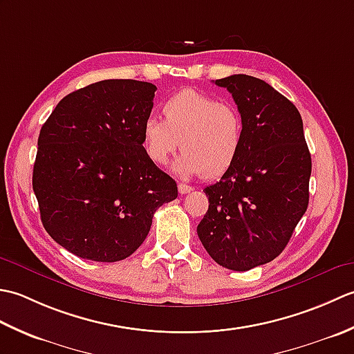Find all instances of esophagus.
<instances>
[{
	"mask_svg": "<svg viewBox=\"0 0 354 354\" xmlns=\"http://www.w3.org/2000/svg\"><path fill=\"white\" fill-rule=\"evenodd\" d=\"M178 190L181 194H187V193H190L193 190V187L187 185V184H178Z\"/></svg>",
	"mask_w": 354,
	"mask_h": 354,
	"instance_id": "34e87169",
	"label": "esophagus"
}]
</instances>
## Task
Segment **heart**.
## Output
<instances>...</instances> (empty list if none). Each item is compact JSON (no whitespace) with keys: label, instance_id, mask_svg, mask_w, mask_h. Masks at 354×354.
Here are the masks:
<instances>
[{"label":"heart","instance_id":"heart-1","mask_svg":"<svg viewBox=\"0 0 354 354\" xmlns=\"http://www.w3.org/2000/svg\"><path fill=\"white\" fill-rule=\"evenodd\" d=\"M164 120L149 117L142 124V146L152 162L162 165L181 149L175 162L181 176L217 178L227 173L242 150L245 124L239 108L214 95L183 89L162 104Z\"/></svg>","mask_w":354,"mask_h":354}]
</instances>
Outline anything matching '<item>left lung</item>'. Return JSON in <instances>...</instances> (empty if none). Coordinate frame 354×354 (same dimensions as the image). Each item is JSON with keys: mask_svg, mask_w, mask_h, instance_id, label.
<instances>
[{"mask_svg": "<svg viewBox=\"0 0 354 354\" xmlns=\"http://www.w3.org/2000/svg\"><path fill=\"white\" fill-rule=\"evenodd\" d=\"M216 85L231 93L245 133L232 167L204 190L198 236L216 263L243 272L288 245L309 205L312 158L295 104L265 80L234 74Z\"/></svg>", "mask_w": 354, "mask_h": 354, "instance_id": "left-lung-1", "label": "left lung"}]
</instances>
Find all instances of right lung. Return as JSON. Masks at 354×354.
<instances>
[{
    "label": "right lung",
    "mask_w": 354,
    "mask_h": 354,
    "mask_svg": "<svg viewBox=\"0 0 354 354\" xmlns=\"http://www.w3.org/2000/svg\"><path fill=\"white\" fill-rule=\"evenodd\" d=\"M156 86L109 79L57 103L37 138L33 192L53 240L80 259L129 257L152 217L176 199V183L142 146Z\"/></svg>",
    "instance_id": "add662e5"
}]
</instances>
